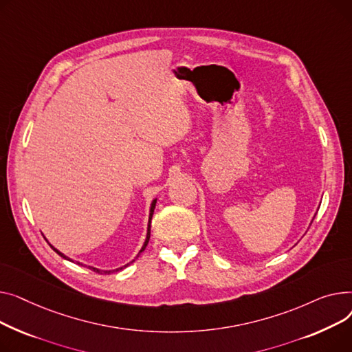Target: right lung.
<instances>
[{
	"label": "right lung",
	"instance_id": "right-lung-1",
	"mask_svg": "<svg viewBox=\"0 0 352 352\" xmlns=\"http://www.w3.org/2000/svg\"><path fill=\"white\" fill-rule=\"evenodd\" d=\"M156 201H157V199H153L152 200V204H151V210H149V220H148V232H146V239H144V243H143V245H142V249L139 250V253H138V256L136 257H139V254L146 249V245H148V243H149V239H151V221H152V216H153V212H155V206H156ZM50 244V243H48ZM52 249H54V252H56L62 258H67V260H69V261H72V258H69V257H67L64 253H60L59 250H56L55 247L52 245V244H50ZM133 261V260H132ZM131 261V263H132ZM131 263H128V264H125V265H122V267H119V268H115V270H100V268H96V267H91L89 265V268H92L94 272H96V273H105V274H111L112 272H119V270H122V268H125V267H128ZM78 264H79V261H78Z\"/></svg>",
	"mask_w": 352,
	"mask_h": 352
}]
</instances>
